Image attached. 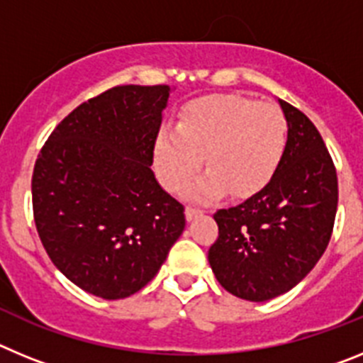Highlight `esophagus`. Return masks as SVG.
I'll return each instance as SVG.
<instances>
[{
  "instance_id": "34e87169",
  "label": "esophagus",
  "mask_w": 363,
  "mask_h": 363,
  "mask_svg": "<svg viewBox=\"0 0 363 363\" xmlns=\"http://www.w3.org/2000/svg\"><path fill=\"white\" fill-rule=\"evenodd\" d=\"M201 214H203V211L196 209V207H187V209H185V218H187L189 221L194 220V218H198V216H201Z\"/></svg>"
}]
</instances>
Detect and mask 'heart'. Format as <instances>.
Instances as JSON below:
<instances>
[{
  "mask_svg": "<svg viewBox=\"0 0 363 363\" xmlns=\"http://www.w3.org/2000/svg\"><path fill=\"white\" fill-rule=\"evenodd\" d=\"M289 138L287 118L271 104L238 94L192 99L178 127H162L154 142V167L163 187L178 192L205 162L207 174L189 196L207 201L229 191L252 196L277 174Z\"/></svg>",
  "mask_w": 363,
  "mask_h": 363,
  "instance_id": "heart-1",
  "label": "heart"
}]
</instances>
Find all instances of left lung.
Instances as JSON below:
<instances>
[{"instance_id": "obj_1", "label": "left lung", "mask_w": 363, "mask_h": 363, "mask_svg": "<svg viewBox=\"0 0 363 363\" xmlns=\"http://www.w3.org/2000/svg\"><path fill=\"white\" fill-rule=\"evenodd\" d=\"M278 104L289 138L277 174L251 198L214 214V277L249 301L280 296L313 271L331 240L338 205L335 165L318 129L293 105Z\"/></svg>"}]
</instances>
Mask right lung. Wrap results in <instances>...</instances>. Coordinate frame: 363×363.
Wrapping results in <instances>:
<instances>
[{
    "mask_svg": "<svg viewBox=\"0 0 363 363\" xmlns=\"http://www.w3.org/2000/svg\"><path fill=\"white\" fill-rule=\"evenodd\" d=\"M169 96V85H123L89 99L57 125L34 165L45 251L104 300L143 289L185 229L184 205L150 169Z\"/></svg>",
    "mask_w": 363,
    "mask_h": 363,
    "instance_id": "obj_1",
    "label": "right lung"
}]
</instances>
